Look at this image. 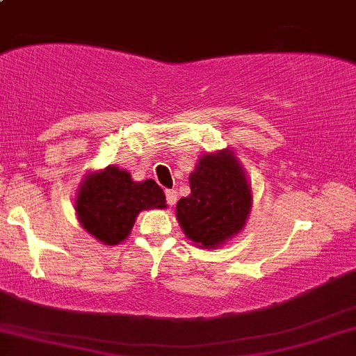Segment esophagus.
Wrapping results in <instances>:
<instances>
[{"label":"esophagus","mask_w":356,"mask_h":356,"mask_svg":"<svg viewBox=\"0 0 356 356\" xmlns=\"http://www.w3.org/2000/svg\"><path fill=\"white\" fill-rule=\"evenodd\" d=\"M165 199H167V204L174 206L175 202H177V191H174V189L165 191Z\"/></svg>","instance_id":"34e87169"}]
</instances>
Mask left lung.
<instances>
[{"label": "left lung", "mask_w": 356, "mask_h": 356, "mask_svg": "<svg viewBox=\"0 0 356 356\" xmlns=\"http://www.w3.org/2000/svg\"><path fill=\"white\" fill-rule=\"evenodd\" d=\"M191 194L179 199L175 216L196 247L216 248L243 229L252 187L232 150L206 154L189 175Z\"/></svg>", "instance_id": "8db88e82"}]
</instances>
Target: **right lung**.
<instances>
[{"instance_id": "add662e5", "label": "right lung", "mask_w": 356, "mask_h": 356, "mask_svg": "<svg viewBox=\"0 0 356 356\" xmlns=\"http://www.w3.org/2000/svg\"><path fill=\"white\" fill-rule=\"evenodd\" d=\"M163 208L165 194L155 181L135 182L116 165L86 175L76 197L81 226L109 247L127 240L140 211Z\"/></svg>"}]
</instances>
